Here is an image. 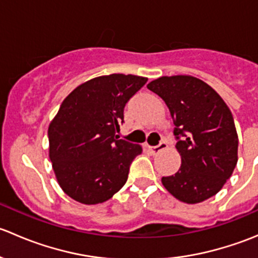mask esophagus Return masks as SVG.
Returning <instances> with one entry per match:
<instances>
[{"label":"esophagus","instance_id":"obj_1","mask_svg":"<svg viewBox=\"0 0 258 258\" xmlns=\"http://www.w3.org/2000/svg\"><path fill=\"white\" fill-rule=\"evenodd\" d=\"M166 147H167V144H166L165 141H161L157 146H153V147H150V151L152 153H158V152H161V151L165 150Z\"/></svg>","mask_w":258,"mask_h":258}]
</instances>
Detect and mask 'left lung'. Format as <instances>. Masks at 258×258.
Returning <instances> with one entry per match:
<instances>
[{
	"instance_id": "left-lung-1",
	"label": "left lung",
	"mask_w": 258,
	"mask_h": 258,
	"mask_svg": "<svg viewBox=\"0 0 258 258\" xmlns=\"http://www.w3.org/2000/svg\"><path fill=\"white\" fill-rule=\"evenodd\" d=\"M147 88L167 105L181 156L177 172L161 179L165 188L186 204L215 196L238 160V136L230 108L206 82L186 75L160 77Z\"/></svg>"
}]
</instances>
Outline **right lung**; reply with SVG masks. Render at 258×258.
<instances>
[{
  "label": "right lung",
  "mask_w": 258,
  "mask_h": 258,
  "mask_svg": "<svg viewBox=\"0 0 258 258\" xmlns=\"http://www.w3.org/2000/svg\"><path fill=\"white\" fill-rule=\"evenodd\" d=\"M146 77L112 74L82 83L63 100L48 126L49 160L57 182L75 201L102 204L118 192L142 147L118 140L130 98Z\"/></svg>",
  "instance_id": "obj_1"
}]
</instances>
